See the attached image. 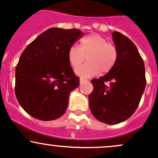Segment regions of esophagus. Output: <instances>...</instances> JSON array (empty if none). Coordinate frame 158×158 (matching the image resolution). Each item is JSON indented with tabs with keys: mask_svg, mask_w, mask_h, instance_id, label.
<instances>
[{
	"mask_svg": "<svg viewBox=\"0 0 158 158\" xmlns=\"http://www.w3.org/2000/svg\"><path fill=\"white\" fill-rule=\"evenodd\" d=\"M85 81H87L86 79H82V78H81V79H80V84H82V83H83V82H85Z\"/></svg>",
	"mask_w": 158,
	"mask_h": 158,
	"instance_id": "esophagus-1",
	"label": "esophagus"
}]
</instances>
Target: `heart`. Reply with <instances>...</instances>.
<instances>
[{"label": "heart", "instance_id": "b5f03b06", "mask_svg": "<svg viewBox=\"0 0 158 158\" xmlns=\"http://www.w3.org/2000/svg\"><path fill=\"white\" fill-rule=\"evenodd\" d=\"M88 62L76 70V74L82 77H91L102 73H108L115 66L118 51L113 44L101 35L93 33L80 40L79 48L72 46L68 51V60L73 68H76L85 61Z\"/></svg>", "mask_w": 158, "mask_h": 158}]
</instances>
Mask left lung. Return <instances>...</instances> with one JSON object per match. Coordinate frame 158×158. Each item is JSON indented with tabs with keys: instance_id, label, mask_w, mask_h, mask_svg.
Masks as SVG:
<instances>
[{
	"instance_id": "left-lung-1",
	"label": "left lung",
	"mask_w": 158,
	"mask_h": 158,
	"mask_svg": "<svg viewBox=\"0 0 158 158\" xmlns=\"http://www.w3.org/2000/svg\"><path fill=\"white\" fill-rule=\"evenodd\" d=\"M118 51L115 66L93 79L89 108L97 120L115 125L129 118L138 108L146 85L144 63L136 46L119 32L112 33Z\"/></svg>"
}]
</instances>
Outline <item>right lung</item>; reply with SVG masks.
<instances>
[{
    "label": "right lung",
    "mask_w": 158,
    "mask_h": 158,
    "mask_svg": "<svg viewBox=\"0 0 158 158\" xmlns=\"http://www.w3.org/2000/svg\"><path fill=\"white\" fill-rule=\"evenodd\" d=\"M82 36L77 29L50 28L23 51L15 70V95L32 117L51 121L65 113L70 92L79 85L68 51Z\"/></svg>",
    "instance_id": "1"
}]
</instances>
